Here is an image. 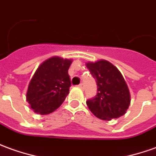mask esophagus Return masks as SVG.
Returning a JSON list of instances; mask_svg holds the SVG:
<instances>
[{
  "label": "esophagus",
  "mask_w": 156,
  "mask_h": 156,
  "mask_svg": "<svg viewBox=\"0 0 156 156\" xmlns=\"http://www.w3.org/2000/svg\"><path fill=\"white\" fill-rule=\"evenodd\" d=\"M78 87H79V88H81L82 89H84V84H83V83H80V84L78 85Z\"/></svg>",
  "instance_id": "34e87169"
}]
</instances>
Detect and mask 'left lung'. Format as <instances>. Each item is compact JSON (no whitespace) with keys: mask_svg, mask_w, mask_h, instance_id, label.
Segmentation results:
<instances>
[{"mask_svg":"<svg viewBox=\"0 0 156 156\" xmlns=\"http://www.w3.org/2000/svg\"><path fill=\"white\" fill-rule=\"evenodd\" d=\"M97 83L95 96L86 101L94 115L105 121L118 118L130 105V93L119 70L105 60L86 63Z\"/></svg>","mask_w":156,"mask_h":156,"instance_id":"obj_1","label":"left lung"}]
</instances>
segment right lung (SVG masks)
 Listing matches in <instances>:
<instances>
[{"mask_svg":"<svg viewBox=\"0 0 156 156\" xmlns=\"http://www.w3.org/2000/svg\"><path fill=\"white\" fill-rule=\"evenodd\" d=\"M71 60L55 56L38 67L27 91V101L34 112L50 114L62 104L71 87Z\"/></svg>","mask_w":156,"mask_h":156,"instance_id":"right-lung-1","label":"right lung"}]
</instances>
